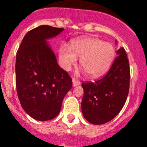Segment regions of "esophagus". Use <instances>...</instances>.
Wrapping results in <instances>:
<instances>
[{"label":"esophagus","instance_id":"34e87169","mask_svg":"<svg viewBox=\"0 0 147 147\" xmlns=\"http://www.w3.org/2000/svg\"><path fill=\"white\" fill-rule=\"evenodd\" d=\"M80 82L79 81L77 80L75 78H72V86L73 87H77V86L80 85Z\"/></svg>","mask_w":147,"mask_h":147}]
</instances>
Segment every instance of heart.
I'll return each mask as SVG.
<instances>
[{
	"instance_id": "b5f03b06",
	"label": "heart",
	"mask_w": 147,
	"mask_h": 147,
	"mask_svg": "<svg viewBox=\"0 0 147 147\" xmlns=\"http://www.w3.org/2000/svg\"><path fill=\"white\" fill-rule=\"evenodd\" d=\"M115 57V50L109 42L91 37H82L72 41L69 49L62 46L59 50V60L63 69L68 71L80 58L81 67L87 76L96 78L103 75L110 67Z\"/></svg>"
}]
</instances>
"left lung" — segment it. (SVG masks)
Returning <instances> with one entry per match:
<instances>
[{
  "mask_svg": "<svg viewBox=\"0 0 147 147\" xmlns=\"http://www.w3.org/2000/svg\"><path fill=\"white\" fill-rule=\"evenodd\" d=\"M117 44V41H115ZM106 75L94 82L82 83V115L93 124H103L115 117L125 104L129 89L130 70L125 50L121 47Z\"/></svg>",
  "mask_w": 147,
  "mask_h": 147,
  "instance_id": "left-lung-1",
  "label": "left lung"
}]
</instances>
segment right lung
<instances>
[{
    "label": "right lung",
    "mask_w": 147,
    "mask_h": 147,
    "mask_svg": "<svg viewBox=\"0 0 147 147\" xmlns=\"http://www.w3.org/2000/svg\"><path fill=\"white\" fill-rule=\"evenodd\" d=\"M64 30L50 26L31 30L22 40L16 55V82L20 105L29 116L47 121L59 115L72 79L57 64L48 42Z\"/></svg>",
    "instance_id": "1"
}]
</instances>
